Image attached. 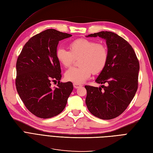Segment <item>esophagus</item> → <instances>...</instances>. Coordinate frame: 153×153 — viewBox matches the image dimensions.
Masks as SVG:
<instances>
[{"mask_svg":"<svg viewBox=\"0 0 153 153\" xmlns=\"http://www.w3.org/2000/svg\"><path fill=\"white\" fill-rule=\"evenodd\" d=\"M73 86H74V87L75 88V89H78V88H80L82 85L81 84H76V83H74Z\"/></svg>","mask_w":153,"mask_h":153,"instance_id":"1","label":"esophagus"}]
</instances>
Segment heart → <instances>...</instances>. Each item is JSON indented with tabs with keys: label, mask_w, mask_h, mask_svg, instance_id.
Returning <instances> with one entry per match:
<instances>
[{
	"label": "heart",
	"mask_w": 153,
	"mask_h": 153,
	"mask_svg": "<svg viewBox=\"0 0 153 153\" xmlns=\"http://www.w3.org/2000/svg\"><path fill=\"white\" fill-rule=\"evenodd\" d=\"M69 51L62 48L57 49L56 57L65 68L70 67L75 59L79 58L77 68H71L65 73V78L76 84H82L89 78L92 73H100L108 61V52L104 44L95 41L80 38L69 45Z\"/></svg>",
	"instance_id": "b5f03b06"
}]
</instances>
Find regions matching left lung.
<instances>
[{
    "mask_svg": "<svg viewBox=\"0 0 153 153\" xmlns=\"http://www.w3.org/2000/svg\"><path fill=\"white\" fill-rule=\"evenodd\" d=\"M98 36L106 40L108 57L107 63L96 82L106 85H85V103L94 116L109 120L121 115L135 96L140 66L135 51L122 37L108 31L87 36Z\"/></svg>",
    "mask_w": 153,
    "mask_h": 153,
    "instance_id": "obj_1",
    "label": "left lung"
}]
</instances>
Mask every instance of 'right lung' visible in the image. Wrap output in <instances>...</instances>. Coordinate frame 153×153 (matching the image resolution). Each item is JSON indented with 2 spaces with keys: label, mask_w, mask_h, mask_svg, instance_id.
Here are the masks:
<instances>
[{
  "label": "right lung",
  "mask_w": 153,
  "mask_h": 153,
  "mask_svg": "<svg viewBox=\"0 0 153 153\" xmlns=\"http://www.w3.org/2000/svg\"><path fill=\"white\" fill-rule=\"evenodd\" d=\"M72 35L53 29L34 36L22 48L16 61V90L26 108L36 116L48 119L65 108L73 89L71 82H60L61 69L56 57L59 41ZM58 81V87L51 82Z\"/></svg>",
  "instance_id": "1"
}]
</instances>
